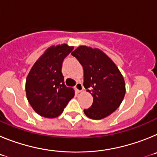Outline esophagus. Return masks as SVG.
<instances>
[{"label":"esophagus","mask_w":157,"mask_h":157,"mask_svg":"<svg viewBox=\"0 0 157 157\" xmlns=\"http://www.w3.org/2000/svg\"><path fill=\"white\" fill-rule=\"evenodd\" d=\"M75 90L77 91L78 93H80L83 90V86L82 83L80 82H77V84L75 86Z\"/></svg>","instance_id":"esophagus-1"}]
</instances>
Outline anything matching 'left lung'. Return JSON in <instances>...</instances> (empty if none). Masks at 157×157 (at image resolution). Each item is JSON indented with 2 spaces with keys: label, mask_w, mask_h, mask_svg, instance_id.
Returning <instances> with one entry per match:
<instances>
[{
  "label": "left lung",
  "mask_w": 157,
  "mask_h": 157,
  "mask_svg": "<svg viewBox=\"0 0 157 157\" xmlns=\"http://www.w3.org/2000/svg\"><path fill=\"white\" fill-rule=\"evenodd\" d=\"M84 71L83 86L93 96L84 113L92 120L109 116L120 107L125 96V82L116 65L98 48L79 46L71 52Z\"/></svg>",
  "instance_id": "left-lung-1"
}]
</instances>
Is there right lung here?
I'll use <instances>...</instances> for the list:
<instances>
[{
  "label": "right lung",
  "instance_id": "add662e5",
  "mask_svg": "<svg viewBox=\"0 0 157 157\" xmlns=\"http://www.w3.org/2000/svg\"><path fill=\"white\" fill-rule=\"evenodd\" d=\"M73 48L66 44L50 47L29 72L26 81L27 100L43 117L59 116L74 98V89L65 86L61 72L63 59Z\"/></svg>",
  "mask_w": 157,
  "mask_h": 157
}]
</instances>
